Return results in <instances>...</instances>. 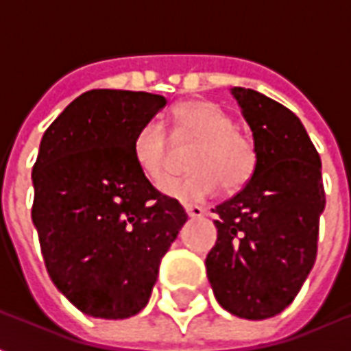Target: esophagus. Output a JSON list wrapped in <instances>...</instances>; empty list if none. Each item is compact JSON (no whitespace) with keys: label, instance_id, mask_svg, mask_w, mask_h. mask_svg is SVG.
I'll return each mask as SVG.
<instances>
[{"label":"esophagus","instance_id":"34e87169","mask_svg":"<svg viewBox=\"0 0 351 351\" xmlns=\"http://www.w3.org/2000/svg\"><path fill=\"white\" fill-rule=\"evenodd\" d=\"M184 208H186V214H188L190 218H203L206 214L205 208H201V206L197 205H186Z\"/></svg>","mask_w":351,"mask_h":351}]
</instances>
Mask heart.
<instances>
[{
  "mask_svg": "<svg viewBox=\"0 0 351 351\" xmlns=\"http://www.w3.org/2000/svg\"><path fill=\"white\" fill-rule=\"evenodd\" d=\"M173 133L180 143H195L190 154V175L165 186L169 197L195 203L220 190L237 191L250 182L258 167V148L252 137L235 128L233 118L213 101H182L173 108ZM171 141L156 120L145 122L133 138V154L141 171L154 186L171 175Z\"/></svg>",
  "mask_w": 351,
  "mask_h": 351,
  "instance_id": "b5f03b06",
  "label": "heart"
}]
</instances>
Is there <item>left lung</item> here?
Returning <instances> with one entry per match:
<instances>
[{
    "label": "left lung",
    "instance_id": "obj_1",
    "mask_svg": "<svg viewBox=\"0 0 351 351\" xmlns=\"http://www.w3.org/2000/svg\"><path fill=\"white\" fill-rule=\"evenodd\" d=\"M233 95L254 133L258 167L243 190L213 208L218 239L206 276L233 316L267 319L291 304L316 261L322 160L289 108L250 88H233Z\"/></svg>",
    "mask_w": 351,
    "mask_h": 351
}]
</instances>
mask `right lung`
<instances>
[{
  "label": "right lung",
  "instance_id": "obj_1",
  "mask_svg": "<svg viewBox=\"0 0 351 351\" xmlns=\"http://www.w3.org/2000/svg\"><path fill=\"white\" fill-rule=\"evenodd\" d=\"M163 95L90 90L43 135L32 220L54 286L86 316L123 319L145 308L188 214L133 154L137 130Z\"/></svg>",
  "mask_w": 351,
  "mask_h": 351
}]
</instances>
